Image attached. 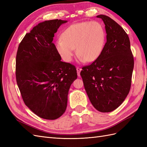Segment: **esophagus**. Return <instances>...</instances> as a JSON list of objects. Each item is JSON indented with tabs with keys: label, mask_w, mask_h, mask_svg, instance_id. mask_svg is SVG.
<instances>
[{
	"label": "esophagus",
	"mask_w": 147,
	"mask_h": 147,
	"mask_svg": "<svg viewBox=\"0 0 147 147\" xmlns=\"http://www.w3.org/2000/svg\"><path fill=\"white\" fill-rule=\"evenodd\" d=\"M81 70H82V69H81V68H80V67H77V75H78V77L80 76V72H81Z\"/></svg>",
	"instance_id": "1"
}]
</instances>
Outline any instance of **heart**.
Masks as SVG:
<instances>
[{
  "label": "heart",
  "mask_w": 147,
  "mask_h": 147,
  "mask_svg": "<svg viewBox=\"0 0 147 147\" xmlns=\"http://www.w3.org/2000/svg\"><path fill=\"white\" fill-rule=\"evenodd\" d=\"M56 42V48L65 61L70 62L75 48L81 61H93L100 55L105 45V33L96 21L82 22L70 26Z\"/></svg>",
  "instance_id": "1"
}]
</instances>
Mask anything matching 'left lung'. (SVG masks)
I'll list each match as a JSON object with an SVG mask.
<instances>
[{
	"label": "left lung",
	"mask_w": 147,
	"mask_h": 147,
	"mask_svg": "<svg viewBox=\"0 0 147 147\" xmlns=\"http://www.w3.org/2000/svg\"><path fill=\"white\" fill-rule=\"evenodd\" d=\"M97 18L105 24L107 42L98 58L83 67L80 75L92 105L105 113L117 109L129 94L134 63L124 30L107 16Z\"/></svg>",
	"instance_id": "obj_1"
}]
</instances>
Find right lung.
<instances>
[{
	"label": "right lung",
	"instance_id": "1",
	"mask_svg": "<svg viewBox=\"0 0 147 147\" xmlns=\"http://www.w3.org/2000/svg\"><path fill=\"white\" fill-rule=\"evenodd\" d=\"M67 21H45L34 26L20 43L16 78L26 105L38 117L56 119L65 112L70 85L77 78L75 67L61 61L53 43Z\"/></svg>",
	"mask_w": 147,
	"mask_h": 147
}]
</instances>
